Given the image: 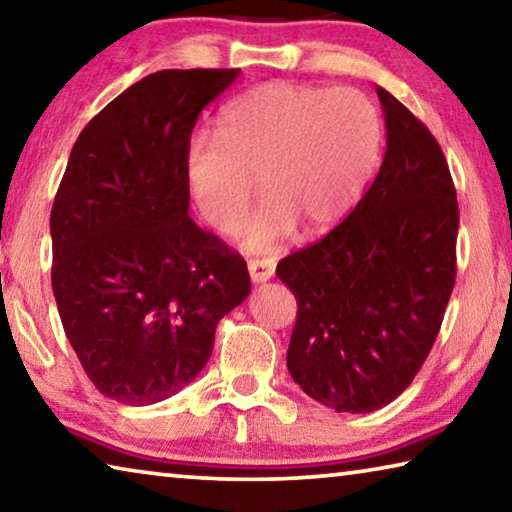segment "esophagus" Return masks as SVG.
<instances>
[{
    "label": "esophagus",
    "instance_id": "1",
    "mask_svg": "<svg viewBox=\"0 0 512 512\" xmlns=\"http://www.w3.org/2000/svg\"><path fill=\"white\" fill-rule=\"evenodd\" d=\"M249 276L254 283H265L274 276V261L272 258H249Z\"/></svg>",
    "mask_w": 512,
    "mask_h": 512
}]
</instances>
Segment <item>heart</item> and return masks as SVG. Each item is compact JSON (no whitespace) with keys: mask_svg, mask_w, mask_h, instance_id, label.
Segmentation results:
<instances>
[{"mask_svg":"<svg viewBox=\"0 0 512 512\" xmlns=\"http://www.w3.org/2000/svg\"><path fill=\"white\" fill-rule=\"evenodd\" d=\"M383 124L365 92L272 81L224 108L217 136L197 133L183 179L197 213L233 233L258 190L265 201L242 233L251 251L295 233L317 236L345 220L376 170Z\"/></svg>","mask_w":512,"mask_h":512,"instance_id":"1","label":"heart"}]
</instances>
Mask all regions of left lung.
I'll use <instances>...</instances> for the list:
<instances>
[{
  "label": "left lung",
  "instance_id": "1",
  "mask_svg": "<svg viewBox=\"0 0 512 512\" xmlns=\"http://www.w3.org/2000/svg\"><path fill=\"white\" fill-rule=\"evenodd\" d=\"M385 156L345 222L276 265L297 299L288 370L335 413L404 392L438 338L456 281L458 204L438 140L376 86Z\"/></svg>",
  "mask_w": 512,
  "mask_h": 512
}]
</instances>
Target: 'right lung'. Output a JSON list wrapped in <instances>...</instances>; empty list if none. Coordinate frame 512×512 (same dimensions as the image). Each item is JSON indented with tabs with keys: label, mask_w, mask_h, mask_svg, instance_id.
<instances>
[{
	"label": "right lung",
	"mask_w": 512,
	"mask_h": 512,
	"mask_svg": "<svg viewBox=\"0 0 512 512\" xmlns=\"http://www.w3.org/2000/svg\"><path fill=\"white\" fill-rule=\"evenodd\" d=\"M240 70H161L86 124L58 186L52 288L88 379L129 406L197 379L217 322L251 292L247 263L192 222L183 152Z\"/></svg>",
	"instance_id": "obj_1"
}]
</instances>
